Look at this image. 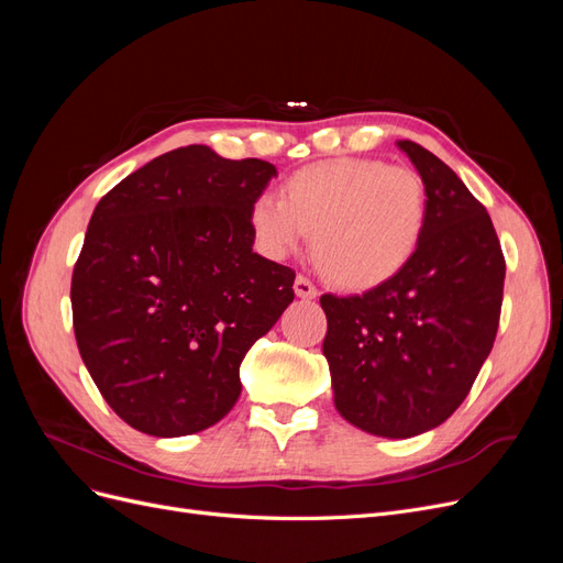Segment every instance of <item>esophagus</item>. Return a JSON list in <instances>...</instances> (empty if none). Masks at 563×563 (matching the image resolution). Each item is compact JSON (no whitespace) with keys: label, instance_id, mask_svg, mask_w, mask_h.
<instances>
[{"label":"esophagus","instance_id":"34e87169","mask_svg":"<svg viewBox=\"0 0 563 563\" xmlns=\"http://www.w3.org/2000/svg\"><path fill=\"white\" fill-rule=\"evenodd\" d=\"M294 291H296V296L298 298H308V300H312V298H317L319 296V291H317V286L308 279V277H296V282H294Z\"/></svg>","mask_w":563,"mask_h":563}]
</instances>
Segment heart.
Masks as SVG:
<instances>
[{
  "label": "heart",
  "mask_w": 563,
  "mask_h": 563,
  "mask_svg": "<svg viewBox=\"0 0 563 563\" xmlns=\"http://www.w3.org/2000/svg\"><path fill=\"white\" fill-rule=\"evenodd\" d=\"M428 223V187L411 166L340 157L298 168L284 199L251 207L255 240L272 258L296 253L312 234L317 265L350 291L376 288L413 258Z\"/></svg>",
  "instance_id": "heart-1"
}]
</instances>
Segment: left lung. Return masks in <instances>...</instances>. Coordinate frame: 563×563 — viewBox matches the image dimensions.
<instances>
[{
  "label": "left lung",
  "mask_w": 563,
  "mask_h": 563,
  "mask_svg": "<svg viewBox=\"0 0 563 563\" xmlns=\"http://www.w3.org/2000/svg\"><path fill=\"white\" fill-rule=\"evenodd\" d=\"M428 187V223L397 277L321 296L333 404L354 428L408 439L451 418L498 333L505 258L490 216L430 150L397 143Z\"/></svg>",
  "instance_id": "left-lung-1"
}]
</instances>
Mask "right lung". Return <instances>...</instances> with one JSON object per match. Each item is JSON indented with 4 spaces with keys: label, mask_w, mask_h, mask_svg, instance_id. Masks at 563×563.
<instances>
[{
    "label": "right lung",
    "mask_w": 563,
    "mask_h": 563,
    "mask_svg": "<svg viewBox=\"0 0 563 563\" xmlns=\"http://www.w3.org/2000/svg\"><path fill=\"white\" fill-rule=\"evenodd\" d=\"M277 168L187 145L98 201L73 272L77 347L133 430L185 437L242 395L251 345L294 302L296 272L253 251L251 207Z\"/></svg>",
    "instance_id": "obj_1"
}]
</instances>
